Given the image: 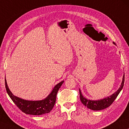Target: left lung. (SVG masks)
Returning <instances> with one entry per match:
<instances>
[{"mask_svg": "<svg viewBox=\"0 0 129 129\" xmlns=\"http://www.w3.org/2000/svg\"><path fill=\"white\" fill-rule=\"evenodd\" d=\"M113 44L116 45L115 43L113 42ZM124 74H123L122 78V81L121 83V85L119 87V88L118 89L117 91H116L114 93L109 96L107 98H105L103 99H100V100H89L85 98V97L82 94L81 91L80 89H79L80 90V100L82 102V103L85 106L87 107V108L90 109V110H93V111H100L104 110V109L108 107L109 106H110L113 102H114V100H115L116 98H117L119 93L120 91L122 90L123 87L124 85Z\"/></svg>", "mask_w": 129, "mask_h": 129, "instance_id": "1", "label": "left lung"}]
</instances>
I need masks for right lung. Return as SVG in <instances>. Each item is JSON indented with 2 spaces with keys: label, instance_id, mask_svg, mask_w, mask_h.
I'll return each instance as SVG.
<instances>
[{
  "label": "right lung",
  "instance_id": "add662e5",
  "mask_svg": "<svg viewBox=\"0 0 129 129\" xmlns=\"http://www.w3.org/2000/svg\"><path fill=\"white\" fill-rule=\"evenodd\" d=\"M64 81H61L54 86L47 98L41 100H26L15 96L10 90L5 77V86L10 98L14 104L26 114L41 115L47 114L52 110L56 102V94Z\"/></svg>",
  "mask_w": 129,
  "mask_h": 129
}]
</instances>
